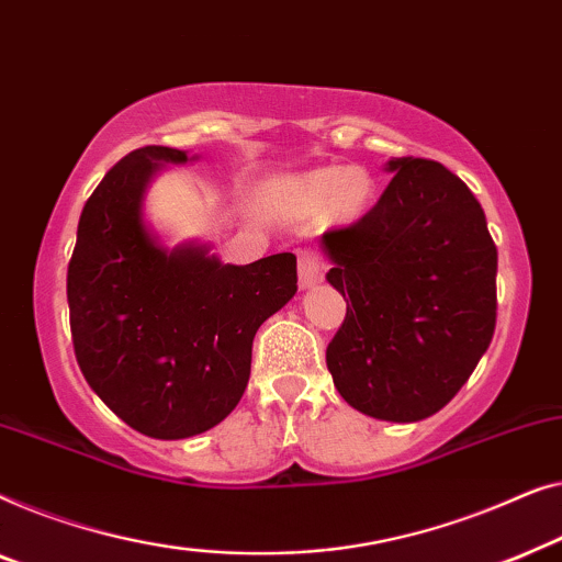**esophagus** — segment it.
Segmentation results:
<instances>
[{"instance_id": "obj_1", "label": "esophagus", "mask_w": 562, "mask_h": 562, "mask_svg": "<svg viewBox=\"0 0 562 562\" xmlns=\"http://www.w3.org/2000/svg\"><path fill=\"white\" fill-rule=\"evenodd\" d=\"M321 278H323V259L311 249L300 251V259H297L300 288H303V290L313 288L315 282H321Z\"/></svg>"}]
</instances>
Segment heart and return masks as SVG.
<instances>
[{"label": "heart", "mask_w": 562, "mask_h": 562, "mask_svg": "<svg viewBox=\"0 0 562 562\" xmlns=\"http://www.w3.org/2000/svg\"><path fill=\"white\" fill-rule=\"evenodd\" d=\"M278 195L303 211L321 209L328 201L338 221H351L367 209L371 180L359 168H321L288 180V183L280 186Z\"/></svg>", "instance_id": "heart-1"}]
</instances>
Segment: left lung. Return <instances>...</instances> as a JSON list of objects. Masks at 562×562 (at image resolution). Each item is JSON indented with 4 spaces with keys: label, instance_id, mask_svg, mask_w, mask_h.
<instances>
[{
    "label": "left lung",
    "instance_id": "8db88e82",
    "mask_svg": "<svg viewBox=\"0 0 562 562\" xmlns=\"http://www.w3.org/2000/svg\"><path fill=\"white\" fill-rule=\"evenodd\" d=\"M386 170L374 209L321 236L326 280L350 297L326 363L353 409L417 423L456 397L492 344L496 247L481 203L440 162L392 157Z\"/></svg>",
    "mask_w": 562,
    "mask_h": 562
}]
</instances>
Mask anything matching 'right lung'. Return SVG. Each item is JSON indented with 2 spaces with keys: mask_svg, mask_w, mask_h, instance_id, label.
Returning <instances> with one entry per match:
<instances>
[{
  "mask_svg": "<svg viewBox=\"0 0 562 562\" xmlns=\"http://www.w3.org/2000/svg\"><path fill=\"white\" fill-rule=\"evenodd\" d=\"M168 162L183 165L188 155L134 149L86 201L68 262V307L91 390L142 436L180 440L239 405L251 341L297 292V259L282 251L236 267L203 244L162 247L142 203Z\"/></svg>",
  "mask_w": 562,
  "mask_h": 562,
  "instance_id": "1",
  "label": "right lung"
}]
</instances>
